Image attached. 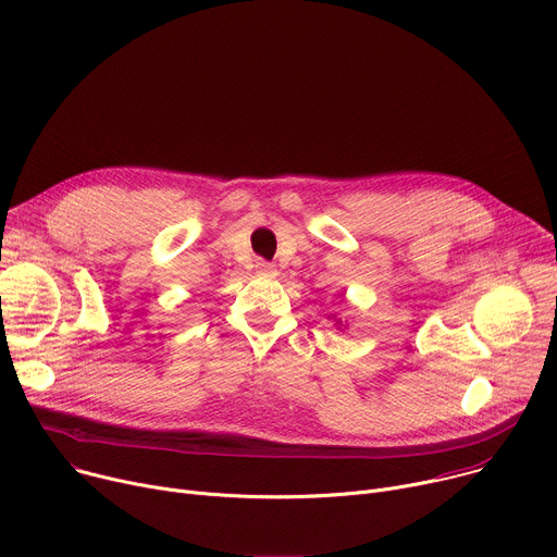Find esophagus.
<instances>
[{
  "label": "esophagus",
  "mask_w": 557,
  "mask_h": 557,
  "mask_svg": "<svg viewBox=\"0 0 557 557\" xmlns=\"http://www.w3.org/2000/svg\"><path fill=\"white\" fill-rule=\"evenodd\" d=\"M256 271L262 273V275H273V273H275V267H273L271 262H267V260H258V262H256Z\"/></svg>",
  "instance_id": "34e87169"
}]
</instances>
